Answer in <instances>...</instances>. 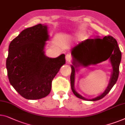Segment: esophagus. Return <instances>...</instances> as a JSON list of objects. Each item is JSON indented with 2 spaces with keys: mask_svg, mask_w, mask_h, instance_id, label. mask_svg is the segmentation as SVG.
I'll return each mask as SVG.
<instances>
[{
  "mask_svg": "<svg viewBox=\"0 0 125 125\" xmlns=\"http://www.w3.org/2000/svg\"><path fill=\"white\" fill-rule=\"evenodd\" d=\"M65 59L66 60L68 61V62H70V60H72V56L70 54H66V56H65Z\"/></svg>",
  "mask_w": 125,
  "mask_h": 125,
  "instance_id": "34e87169",
  "label": "esophagus"
}]
</instances>
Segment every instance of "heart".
<instances>
[{"mask_svg":"<svg viewBox=\"0 0 125 125\" xmlns=\"http://www.w3.org/2000/svg\"><path fill=\"white\" fill-rule=\"evenodd\" d=\"M81 36H82V33H80V32H77V33H76L74 34V38H75V39H77V38H79Z\"/></svg>","mask_w":125,"mask_h":125,"instance_id":"obj_1","label":"heart"}]
</instances>
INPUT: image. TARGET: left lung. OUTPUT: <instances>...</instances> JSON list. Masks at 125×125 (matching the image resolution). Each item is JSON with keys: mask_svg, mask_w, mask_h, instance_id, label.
I'll return each mask as SVG.
<instances>
[{"mask_svg": "<svg viewBox=\"0 0 125 125\" xmlns=\"http://www.w3.org/2000/svg\"><path fill=\"white\" fill-rule=\"evenodd\" d=\"M71 55L73 59L72 64L70 65V83L73 94L78 98L87 101H96L103 98L111 91L118 78L121 52L116 40L111 36H105L103 39L97 37L94 39H86L72 48ZM108 58L110 59L112 72L109 83L105 91L101 95L91 99H87L77 93L74 88L75 72L79 71L80 67L95 65Z\"/></svg>", "mask_w": 125, "mask_h": 125, "instance_id": "8db88e82", "label": "left lung"}]
</instances>
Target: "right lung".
Segmentation results:
<instances>
[{
	"instance_id": "right-lung-1",
	"label": "right lung",
	"mask_w": 125,
	"mask_h": 125,
	"mask_svg": "<svg viewBox=\"0 0 125 125\" xmlns=\"http://www.w3.org/2000/svg\"><path fill=\"white\" fill-rule=\"evenodd\" d=\"M48 26L38 24L23 30L10 43L6 67L10 84L28 100L40 99L51 90L52 81L65 64V55L56 58L45 55L49 41Z\"/></svg>"
}]
</instances>
